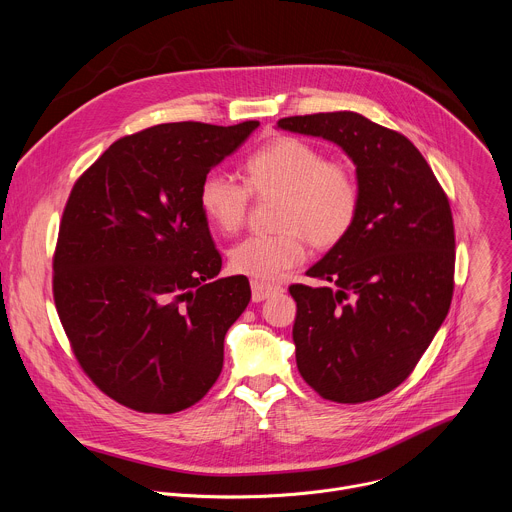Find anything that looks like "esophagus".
Returning a JSON list of instances; mask_svg holds the SVG:
<instances>
[{"label": "esophagus", "mask_w": 512, "mask_h": 512, "mask_svg": "<svg viewBox=\"0 0 512 512\" xmlns=\"http://www.w3.org/2000/svg\"><path fill=\"white\" fill-rule=\"evenodd\" d=\"M277 294H283V287L279 285H267V283H261V281H251V298L253 302H263L271 296H277Z\"/></svg>", "instance_id": "obj_1"}]
</instances>
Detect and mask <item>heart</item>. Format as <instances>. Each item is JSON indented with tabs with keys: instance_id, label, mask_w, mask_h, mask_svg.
<instances>
[{
	"instance_id": "heart-1",
	"label": "heart",
	"mask_w": 512,
	"mask_h": 512,
	"mask_svg": "<svg viewBox=\"0 0 512 512\" xmlns=\"http://www.w3.org/2000/svg\"><path fill=\"white\" fill-rule=\"evenodd\" d=\"M245 186L223 172H208L198 186V206L212 229L237 233L247 216L249 192L279 194V235L247 237L229 253L235 273L255 281L279 279L300 265L308 239L318 249L338 245L356 223L360 188L354 174L326 156L306 139L279 135L243 164Z\"/></svg>"
}]
</instances>
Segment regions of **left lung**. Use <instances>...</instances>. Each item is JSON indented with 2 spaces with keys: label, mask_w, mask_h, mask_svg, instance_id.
Returning a JSON list of instances; mask_svg holds the SVG:
<instances>
[{
  "label": "left lung",
  "mask_w": 512,
  "mask_h": 512,
  "mask_svg": "<svg viewBox=\"0 0 512 512\" xmlns=\"http://www.w3.org/2000/svg\"><path fill=\"white\" fill-rule=\"evenodd\" d=\"M279 129L336 143L356 166L350 233L291 285L296 362L324 399L362 403L399 387L448 316L454 221L448 196L401 133L354 111L285 117Z\"/></svg>",
  "instance_id": "8db88e82"
}]
</instances>
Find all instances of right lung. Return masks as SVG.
Segmentation results:
<instances>
[{
    "label": "right lung",
    "mask_w": 512,
    "mask_h": 512,
    "mask_svg": "<svg viewBox=\"0 0 512 512\" xmlns=\"http://www.w3.org/2000/svg\"><path fill=\"white\" fill-rule=\"evenodd\" d=\"M259 127L162 123L117 139L72 188L54 253V304L91 381L141 413L198 403L251 300L198 206L200 180Z\"/></svg>",
    "instance_id": "1"
}]
</instances>
